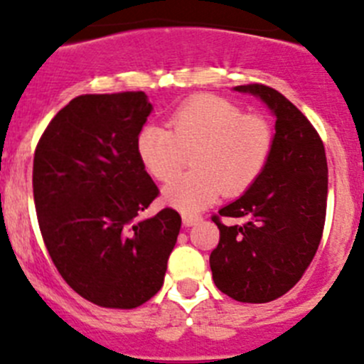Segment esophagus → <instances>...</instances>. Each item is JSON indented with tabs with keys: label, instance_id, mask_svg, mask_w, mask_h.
Segmentation results:
<instances>
[{
	"label": "esophagus",
	"instance_id": "obj_1",
	"mask_svg": "<svg viewBox=\"0 0 364 364\" xmlns=\"http://www.w3.org/2000/svg\"><path fill=\"white\" fill-rule=\"evenodd\" d=\"M199 220H201V217L196 215V213H183V226L185 228H190V226H193Z\"/></svg>",
	"mask_w": 364,
	"mask_h": 364
}]
</instances>
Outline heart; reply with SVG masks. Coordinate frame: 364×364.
Instances as JSON below:
<instances>
[{
    "label": "heart",
    "instance_id": "obj_1",
    "mask_svg": "<svg viewBox=\"0 0 364 364\" xmlns=\"http://www.w3.org/2000/svg\"><path fill=\"white\" fill-rule=\"evenodd\" d=\"M274 147V129L262 114H244L226 98L199 95L181 104L168 131L147 125L138 132L136 154L158 181H171L193 156L194 171L165 186V201L196 212L220 193L239 196L262 176Z\"/></svg>",
    "mask_w": 364,
    "mask_h": 364
}]
</instances>
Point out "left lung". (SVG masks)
I'll return each instance as SVG.
<instances>
[{"instance_id": "1", "label": "left lung", "mask_w": 364, "mask_h": 364, "mask_svg": "<svg viewBox=\"0 0 364 364\" xmlns=\"http://www.w3.org/2000/svg\"><path fill=\"white\" fill-rule=\"evenodd\" d=\"M277 117L269 163L244 196L212 217L220 232L210 255L217 289L244 304H267L293 289L314 259L327 213L328 171L320 134L296 105L264 84L237 86ZM223 216L246 218L226 227Z\"/></svg>"}]
</instances>
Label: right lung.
Listing matches in <instances>:
<instances>
[{
    "label": "right lung",
    "instance_id": "1",
    "mask_svg": "<svg viewBox=\"0 0 364 364\" xmlns=\"http://www.w3.org/2000/svg\"><path fill=\"white\" fill-rule=\"evenodd\" d=\"M151 111L144 91L80 95L33 154L44 246L71 289L105 309H134L161 289L181 228L172 208L140 219L159 193L136 154Z\"/></svg>",
    "mask_w": 364,
    "mask_h": 364
}]
</instances>
